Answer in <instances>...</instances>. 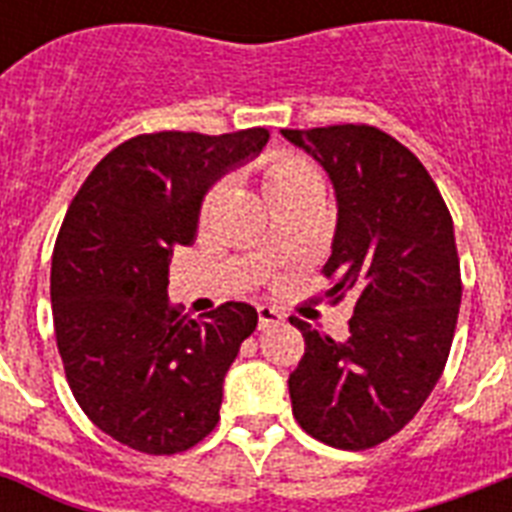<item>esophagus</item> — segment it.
<instances>
[{
  "instance_id": "34e87169",
  "label": "esophagus",
  "mask_w": 512,
  "mask_h": 512,
  "mask_svg": "<svg viewBox=\"0 0 512 512\" xmlns=\"http://www.w3.org/2000/svg\"><path fill=\"white\" fill-rule=\"evenodd\" d=\"M257 319H260V329L276 327L284 321V313L279 308H271V305H257Z\"/></svg>"
}]
</instances>
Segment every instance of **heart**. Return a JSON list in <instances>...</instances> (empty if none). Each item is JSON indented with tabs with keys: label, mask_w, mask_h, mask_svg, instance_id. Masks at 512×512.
Segmentation results:
<instances>
[{
	"label": "heart",
	"mask_w": 512,
	"mask_h": 512,
	"mask_svg": "<svg viewBox=\"0 0 512 512\" xmlns=\"http://www.w3.org/2000/svg\"><path fill=\"white\" fill-rule=\"evenodd\" d=\"M313 175H316V172H313L311 164L305 162V159H300V156H273L271 162L263 167L265 193H268V199H276L279 193L295 188V185H300L303 180H308V177ZM217 193H220V188H212V191L204 196V201H201V212H204V215H207L209 209H212V204H215Z\"/></svg>",
	"instance_id": "heart-1"
}]
</instances>
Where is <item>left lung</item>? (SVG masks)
<instances>
[{
    "label": "left lung",
    "instance_id": "1",
    "mask_svg": "<svg viewBox=\"0 0 512 512\" xmlns=\"http://www.w3.org/2000/svg\"><path fill=\"white\" fill-rule=\"evenodd\" d=\"M324 167L337 225L324 273L353 295L348 340L289 319L305 356L289 374L292 412L335 449L396 436L436 388L452 348L462 281L452 215L420 159L369 124L281 130Z\"/></svg>",
    "mask_w": 512,
    "mask_h": 512
}]
</instances>
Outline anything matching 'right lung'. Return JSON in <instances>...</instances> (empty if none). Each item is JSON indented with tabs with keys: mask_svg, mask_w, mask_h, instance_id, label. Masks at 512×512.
<instances>
[{
	"mask_svg": "<svg viewBox=\"0 0 512 512\" xmlns=\"http://www.w3.org/2000/svg\"><path fill=\"white\" fill-rule=\"evenodd\" d=\"M271 132H154L116 146L84 180L52 252L63 369L84 414L119 444L177 454L220 420L225 372L257 327L247 303L201 319L167 300L170 260L191 247L212 185Z\"/></svg>",
	"mask_w": 512,
	"mask_h": 512,
	"instance_id": "1",
	"label": "right lung"
}]
</instances>
